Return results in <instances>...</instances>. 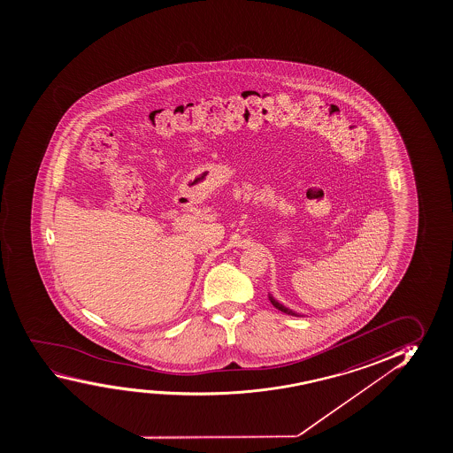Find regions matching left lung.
Masks as SVG:
<instances>
[{
    "label": "left lung",
    "mask_w": 453,
    "mask_h": 453,
    "mask_svg": "<svg viewBox=\"0 0 453 453\" xmlns=\"http://www.w3.org/2000/svg\"><path fill=\"white\" fill-rule=\"evenodd\" d=\"M269 300H271V303L277 308L278 311H281V312H286V314H289V316H298L297 312L296 311L289 310V308H286L284 304L280 303L278 300H275V298L272 297L271 294H269Z\"/></svg>",
    "instance_id": "left-lung-1"
}]
</instances>
